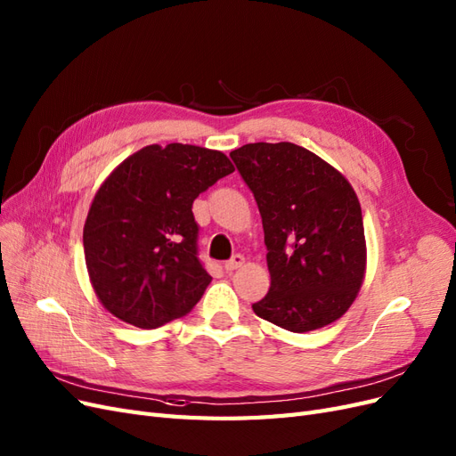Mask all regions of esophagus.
I'll use <instances>...</instances> for the list:
<instances>
[{
	"label": "esophagus",
	"mask_w": 456,
	"mask_h": 456,
	"mask_svg": "<svg viewBox=\"0 0 456 456\" xmlns=\"http://www.w3.org/2000/svg\"><path fill=\"white\" fill-rule=\"evenodd\" d=\"M242 265H244V256L242 254H234L229 261H225L224 267H225L227 273H232V271H237Z\"/></svg>",
	"instance_id": "34e87169"
}]
</instances>
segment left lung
Segmentation results:
<instances>
[{"label": "left lung", "instance_id": "1", "mask_svg": "<svg viewBox=\"0 0 456 456\" xmlns=\"http://www.w3.org/2000/svg\"><path fill=\"white\" fill-rule=\"evenodd\" d=\"M254 193L271 288L254 313L293 333L320 330L354 303L365 276L360 200L345 175L291 142L231 151Z\"/></svg>", "mask_w": 456, "mask_h": 456}]
</instances>
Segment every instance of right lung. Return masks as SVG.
<instances>
[{"label": "right lung", "instance_id": "1", "mask_svg": "<svg viewBox=\"0 0 456 456\" xmlns=\"http://www.w3.org/2000/svg\"><path fill=\"white\" fill-rule=\"evenodd\" d=\"M231 172L222 151L153 143L125 159L100 185L83 248L96 297L113 316L155 330L199 303L212 276L199 259L191 208Z\"/></svg>", "mask_w": 456, "mask_h": 456}]
</instances>
